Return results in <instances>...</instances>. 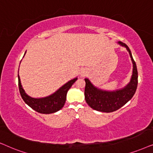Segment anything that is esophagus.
I'll use <instances>...</instances> for the list:
<instances>
[{
	"label": "esophagus",
	"mask_w": 153,
	"mask_h": 153,
	"mask_svg": "<svg viewBox=\"0 0 153 153\" xmlns=\"http://www.w3.org/2000/svg\"><path fill=\"white\" fill-rule=\"evenodd\" d=\"M86 74H87V71H85V69H84V70L81 71V75H82V76H85V75Z\"/></svg>",
	"instance_id": "obj_1"
}]
</instances>
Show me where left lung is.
I'll return each mask as SVG.
<instances>
[{
	"mask_svg": "<svg viewBox=\"0 0 153 153\" xmlns=\"http://www.w3.org/2000/svg\"><path fill=\"white\" fill-rule=\"evenodd\" d=\"M125 46L129 52L133 63V74L130 82L125 88L115 91H102L97 89L91 84L87 78L85 79V101L91 108L96 111L111 113L125 105L135 94L138 85V71L135 61L132 57L131 52L127 45L119 42Z\"/></svg>",
	"mask_w": 153,
	"mask_h": 153,
	"instance_id": "1",
	"label": "left lung"
}]
</instances>
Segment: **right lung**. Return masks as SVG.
<instances>
[{
    "label": "right lung",
    "instance_id": "add662e5",
    "mask_svg": "<svg viewBox=\"0 0 153 153\" xmlns=\"http://www.w3.org/2000/svg\"><path fill=\"white\" fill-rule=\"evenodd\" d=\"M26 53V52H25ZM78 78H74L65 84L60 89H59L55 93L45 98L34 99L28 96L22 88L19 75H18V85L20 94L23 100L28 106H30L34 111L42 114H50L55 113L59 111L64 105L66 102V94L68 89L74 84Z\"/></svg>",
    "mask_w": 153,
    "mask_h": 153
}]
</instances>
